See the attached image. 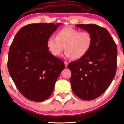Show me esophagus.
<instances>
[{
  "label": "esophagus",
  "instance_id": "obj_1",
  "mask_svg": "<svg viewBox=\"0 0 124 124\" xmlns=\"http://www.w3.org/2000/svg\"><path fill=\"white\" fill-rule=\"evenodd\" d=\"M64 64H65V68H67V67H68V62H64Z\"/></svg>",
  "mask_w": 124,
  "mask_h": 124
}]
</instances>
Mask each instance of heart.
Here are the masks:
<instances>
[{
  "label": "heart",
  "instance_id": "b5f03b06",
  "mask_svg": "<svg viewBox=\"0 0 124 124\" xmlns=\"http://www.w3.org/2000/svg\"><path fill=\"white\" fill-rule=\"evenodd\" d=\"M92 45V37L87 31H80L70 26L60 29L56 37L51 36L48 39L47 46L51 54L59 56L64 50V56L78 60L85 56Z\"/></svg>",
  "mask_w": 124,
  "mask_h": 124
}]
</instances>
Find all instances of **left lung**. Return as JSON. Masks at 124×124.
<instances>
[{"mask_svg": "<svg viewBox=\"0 0 124 124\" xmlns=\"http://www.w3.org/2000/svg\"><path fill=\"white\" fill-rule=\"evenodd\" d=\"M89 32L92 45L82 58L70 62L71 87L76 96L85 101L96 99L111 85L116 72L117 49L108 30L95 24L76 25Z\"/></svg>", "mask_w": 124, "mask_h": 124, "instance_id": "left-lung-1", "label": "left lung"}]
</instances>
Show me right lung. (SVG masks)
I'll return each instance as SVG.
<instances>
[{
    "mask_svg": "<svg viewBox=\"0 0 124 124\" xmlns=\"http://www.w3.org/2000/svg\"><path fill=\"white\" fill-rule=\"evenodd\" d=\"M60 23H31L17 32L8 52V69L15 85L30 101H43L53 93L65 68L48 51L47 42Z\"/></svg>",
    "mask_w": 124,
    "mask_h": 124,
    "instance_id": "1",
    "label": "right lung"
}]
</instances>
